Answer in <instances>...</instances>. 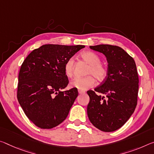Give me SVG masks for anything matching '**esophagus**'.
<instances>
[{
  "instance_id": "1",
  "label": "esophagus",
  "mask_w": 154,
  "mask_h": 154,
  "mask_svg": "<svg viewBox=\"0 0 154 154\" xmlns=\"http://www.w3.org/2000/svg\"><path fill=\"white\" fill-rule=\"evenodd\" d=\"M78 92H79V94H85V91H83V90H78Z\"/></svg>"
}]
</instances>
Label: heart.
<instances>
[{
  "label": "heart",
  "mask_w": 154,
  "mask_h": 154,
  "mask_svg": "<svg viewBox=\"0 0 154 154\" xmlns=\"http://www.w3.org/2000/svg\"><path fill=\"white\" fill-rule=\"evenodd\" d=\"M81 57L89 64L86 74L90 75L83 78H75L70 82V86L80 90H86L94 86L96 81L94 76L99 82L103 81L108 75V69L101 63L99 56L93 51H84L81 53ZM64 72L67 77H72L74 73V59L72 57L69 58L65 63Z\"/></svg>",
  "instance_id": "b5f03b06"
}]
</instances>
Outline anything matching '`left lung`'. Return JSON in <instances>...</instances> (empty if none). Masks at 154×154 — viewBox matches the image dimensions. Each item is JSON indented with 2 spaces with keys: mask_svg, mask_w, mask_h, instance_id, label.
Returning a JSON list of instances; mask_svg holds the SVG:
<instances>
[{
  "mask_svg": "<svg viewBox=\"0 0 154 154\" xmlns=\"http://www.w3.org/2000/svg\"><path fill=\"white\" fill-rule=\"evenodd\" d=\"M90 48L106 55L108 65L103 82L94 90L87 91L90 97L88 116L99 130L116 131L130 118L137 105L139 79L136 63L119 46L99 45Z\"/></svg>",
  "mask_w": 154,
  "mask_h": 154,
  "instance_id": "obj_1",
  "label": "left lung"
}]
</instances>
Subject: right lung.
Wrapping results in <instances>:
<instances>
[{
  "label": "right lung",
  "mask_w": 154,
  "mask_h": 154,
  "mask_svg": "<svg viewBox=\"0 0 154 154\" xmlns=\"http://www.w3.org/2000/svg\"><path fill=\"white\" fill-rule=\"evenodd\" d=\"M84 45H45L24 60L18 75L17 99L28 119L41 129H51L66 118L78 96L68 84L64 65Z\"/></svg>",
  "instance_id": "add662e5"
}]
</instances>
